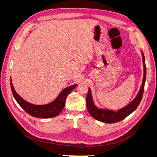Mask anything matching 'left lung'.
<instances>
[{
	"label": "left lung",
	"mask_w": 157,
	"mask_h": 157,
	"mask_svg": "<svg viewBox=\"0 0 157 157\" xmlns=\"http://www.w3.org/2000/svg\"><path fill=\"white\" fill-rule=\"evenodd\" d=\"M142 58H143L144 71V76L143 78V82H142V85L140 90V92L137 94L136 98L125 107L119 109V110L117 111L104 110V109H98L94 104L91 91H90V88L88 89V92L86 96V106L90 115H91L94 119L103 122L109 123V124H111V123L117 122L124 119L126 117L130 115L132 112H134L137 109V107H138L141 101L142 97H143L145 82L146 79V66L145 61V56L143 52H142Z\"/></svg>",
	"instance_id": "left-lung-1"
}]
</instances>
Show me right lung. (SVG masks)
<instances>
[{
  "mask_svg": "<svg viewBox=\"0 0 157 157\" xmlns=\"http://www.w3.org/2000/svg\"><path fill=\"white\" fill-rule=\"evenodd\" d=\"M77 86V84H74L65 88L53 102L47 104V105H36L25 101L24 99L19 96L13 87L10 78V86L14 98H15L19 105L30 115L42 118H52L58 116L61 111L63 110L67 96Z\"/></svg>",
  "mask_w": 157,
  "mask_h": 157,
  "instance_id": "add662e5",
  "label": "right lung"
}]
</instances>
